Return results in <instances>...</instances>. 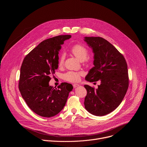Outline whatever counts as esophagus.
I'll return each mask as SVG.
<instances>
[{
	"mask_svg": "<svg viewBox=\"0 0 147 147\" xmlns=\"http://www.w3.org/2000/svg\"><path fill=\"white\" fill-rule=\"evenodd\" d=\"M80 85L78 84H73V86L74 88H76L77 87H78Z\"/></svg>",
	"mask_w": 147,
	"mask_h": 147,
	"instance_id": "esophagus-1",
	"label": "esophagus"
}]
</instances>
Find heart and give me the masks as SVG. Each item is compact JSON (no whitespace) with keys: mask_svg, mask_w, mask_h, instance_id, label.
I'll return each mask as SVG.
<instances>
[{"mask_svg":"<svg viewBox=\"0 0 147 147\" xmlns=\"http://www.w3.org/2000/svg\"><path fill=\"white\" fill-rule=\"evenodd\" d=\"M71 52L81 61H84L87 63H90L92 62V59L91 57L87 56L88 54V49L81 44H76L71 49ZM65 61V55L61 54L59 57L57 64L59 67H61L64 64ZM82 72L76 71H68L63 76V78L66 81L69 82H77L80 78V76H82Z\"/></svg>","mask_w":147,"mask_h":147,"instance_id":"obj_1","label":"heart"}]
</instances>
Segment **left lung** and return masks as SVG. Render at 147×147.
I'll return each mask as SVG.
<instances>
[{"instance_id":"left-lung-1","label":"left lung","mask_w":147,"mask_h":147,"mask_svg":"<svg viewBox=\"0 0 147 147\" xmlns=\"http://www.w3.org/2000/svg\"><path fill=\"white\" fill-rule=\"evenodd\" d=\"M94 53L93 67L86 77L90 82L100 81L98 88L84 85L87 94L84 106L90 113L105 116L116 109L129 87V75L124 56L110 42L99 36L85 37Z\"/></svg>"}]
</instances>
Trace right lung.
<instances>
[{
    "mask_svg": "<svg viewBox=\"0 0 147 147\" xmlns=\"http://www.w3.org/2000/svg\"><path fill=\"white\" fill-rule=\"evenodd\" d=\"M70 35H59L43 40L24 59L20 69L18 88L28 107L36 114L51 117L65 106L73 87L63 82L57 88L50 86L51 76L58 68L59 51Z\"/></svg>",
    "mask_w": 147,
    "mask_h": 147,
    "instance_id": "1",
    "label": "right lung"
}]
</instances>
